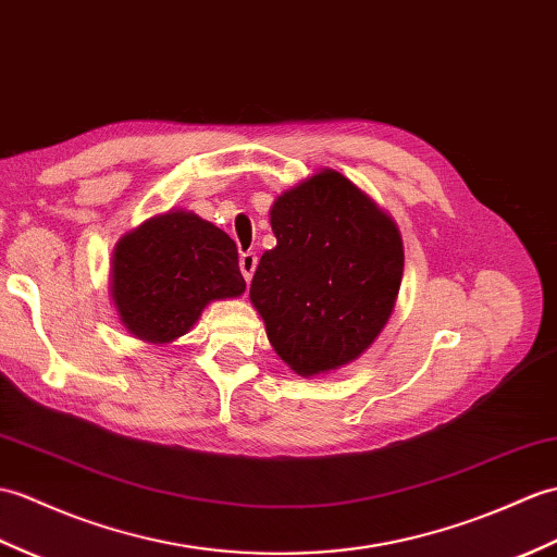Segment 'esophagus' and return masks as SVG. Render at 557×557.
<instances>
[{
    "instance_id": "34e87169",
    "label": "esophagus",
    "mask_w": 557,
    "mask_h": 557,
    "mask_svg": "<svg viewBox=\"0 0 557 557\" xmlns=\"http://www.w3.org/2000/svg\"><path fill=\"white\" fill-rule=\"evenodd\" d=\"M256 265H258V256H256L253 251H244V253L239 256V268H242V275H244V280H247V282H251Z\"/></svg>"
}]
</instances>
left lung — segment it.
<instances>
[{
  "mask_svg": "<svg viewBox=\"0 0 557 557\" xmlns=\"http://www.w3.org/2000/svg\"><path fill=\"white\" fill-rule=\"evenodd\" d=\"M270 225L277 247L251 280L270 344L308 377L351 363L396 304L404 244L394 220L344 175L322 171L277 197Z\"/></svg>",
  "mask_w": 557,
  "mask_h": 557,
  "instance_id": "obj_1",
  "label": "left lung"
}]
</instances>
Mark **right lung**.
Listing matches in <instances>:
<instances>
[{
  "mask_svg": "<svg viewBox=\"0 0 557 557\" xmlns=\"http://www.w3.org/2000/svg\"><path fill=\"white\" fill-rule=\"evenodd\" d=\"M244 289L235 242L194 213L149 218L113 253V304L123 325L151 344L183 337L206 304Z\"/></svg>",
  "mask_w": 557,
  "mask_h": 557,
  "instance_id": "add662e5",
  "label": "right lung"
}]
</instances>
